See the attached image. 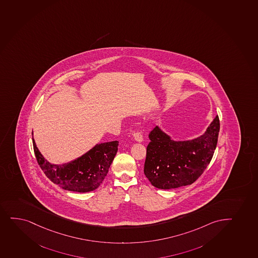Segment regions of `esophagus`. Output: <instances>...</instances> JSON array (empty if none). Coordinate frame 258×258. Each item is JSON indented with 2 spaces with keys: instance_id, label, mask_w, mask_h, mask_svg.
<instances>
[{
  "instance_id": "34e87169",
  "label": "esophagus",
  "mask_w": 258,
  "mask_h": 258,
  "mask_svg": "<svg viewBox=\"0 0 258 258\" xmlns=\"http://www.w3.org/2000/svg\"><path fill=\"white\" fill-rule=\"evenodd\" d=\"M133 136L136 142H142L143 141V136H142V134L141 132H135L133 134Z\"/></svg>"
}]
</instances>
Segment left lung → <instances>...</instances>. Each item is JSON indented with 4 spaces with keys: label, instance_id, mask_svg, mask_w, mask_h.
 I'll list each match as a JSON object with an SVG mask.
<instances>
[{
    "label": "left lung",
    "instance_id": "left-lung-1",
    "mask_svg": "<svg viewBox=\"0 0 258 258\" xmlns=\"http://www.w3.org/2000/svg\"><path fill=\"white\" fill-rule=\"evenodd\" d=\"M220 119L216 116L197 139L175 142L158 126L148 135L144 173L152 185L162 189L189 185L211 161L218 142Z\"/></svg>",
    "mask_w": 258,
    "mask_h": 258
}]
</instances>
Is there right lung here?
I'll use <instances>...</instances> for the list:
<instances>
[{"label":"right lung","mask_w":258,"mask_h":258,"mask_svg":"<svg viewBox=\"0 0 258 258\" xmlns=\"http://www.w3.org/2000/svg\"><path fill=\"white\" fill-rule=\"evenodd\" d=\"M38 164L46 177L63 189L85 193L98 188L116 156L118 142L97 144L87 154L64 165H51L42 156L32 138Z\"/></svg>","instance_id":"obj_1"}]
</instances>
